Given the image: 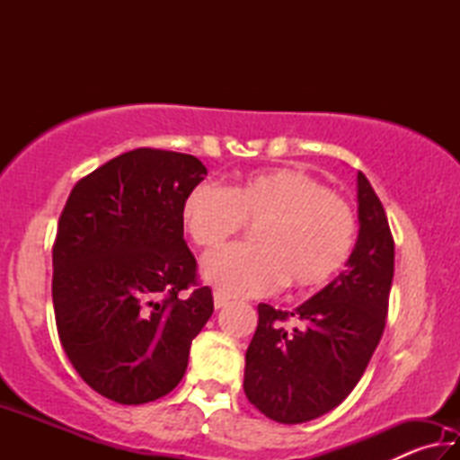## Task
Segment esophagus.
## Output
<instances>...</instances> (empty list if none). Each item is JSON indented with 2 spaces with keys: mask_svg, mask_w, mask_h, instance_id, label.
<instances>
[{
  "mask_svg": "<svg viewBox=\"0 0 460 460\" xmlns=\"http://www.w3.org/2000/svg\"><path fill=\"white\" fill-rule=\"evenodd\" d=\"M213 302H215V308L219 310V308H225L229 305V296H225L223 292H215L213 294Z\"/></svg>",
  "mask_w": 460,
  "mask_h": 460,
  "instance_id": "esophagus-1",
  "label": "esophagus"
}]
</instances>
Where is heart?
Wrapping results in <instances>:
<instances>
[{
  "label": "heart",
  "instance_id": "obj_1",
  "mask_svg": "<svg viewBox=\"0 0 460 460\" xmlns=\"http://www.w3.org/2000/svg\"><path fill=\"white\" fill-rule=\"evenodd\" d=\"M182 225L205 252L255 225L253 243L225 249L202 266L207 282L233 296L268 294L286 282L318 290L345 268L357 241L353 207L302 170L247 174L229 189L199 184L182 202Z\"/></svg>",
  "mask_w": 460,
  "mask_h": 460
}]
</instances>
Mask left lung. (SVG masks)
I'll return each mask as SVG.
<instances>
[{
	"label": "left lung",
	"instance_id": "8db88e82",
	"mask_svg": "<svg viewBox=\"0 0 460 460\" xmlns=\"http://www.w3.org/2000/svg\"><path fill=\"white\" fill-rule=\"evenodd\" d=\"M359 235L345 270L290 313L260 305L245 353L243 389L261 414L302 424L353 392L384 334L394 279V237L384 205L357 174ZM294 317L296 324L283 323Z\"/></svg>",
	"mask_w": 460,
	"mask_h": 460
}]
</instances>
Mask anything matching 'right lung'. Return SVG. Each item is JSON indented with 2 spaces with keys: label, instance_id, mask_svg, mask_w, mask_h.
<instances>
[{
  "label": "right lung",
  "instance_id": "right-lung-1",
  "mask_svg": "<svg viewBox=\"0 0 460 460\" xmlns=\"http://www.w3.org/2000/svg\"><path fill=\"white\" fill-rule=\"evenodd\" d=\"M205 176L190 154L139 147L66 200L52 247L54 316L73 367L107 400L137 406L172 392L213 314L208 286L181 296L197 284L182 202Z\"/></svg>",
  "mask_w": 460,
  "mask_h": 460
}]
</instances>
